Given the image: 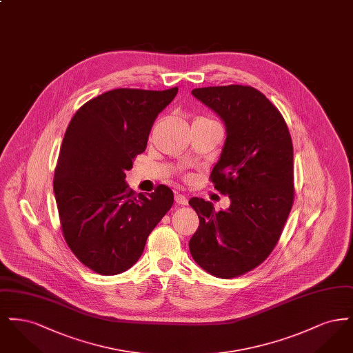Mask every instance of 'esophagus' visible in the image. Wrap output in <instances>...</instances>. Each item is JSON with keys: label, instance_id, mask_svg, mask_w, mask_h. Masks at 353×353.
<instances>
[{"label": "esophagus", "instance_id": "esophagus-1", "mask_svg": "<svg viewBox=\"0 0 353 353\" xmlns=\"http://www.w3.org/2000/svg\"><path fill=\"white\" fill-rule=\"evenodd\" d=\"M174 201L177 202L179 205H188V199L185 197L184 194H180V193H177L174 196Z\"/></svg>", "mask_w": 353, "mask_h": 353}]
</instances>
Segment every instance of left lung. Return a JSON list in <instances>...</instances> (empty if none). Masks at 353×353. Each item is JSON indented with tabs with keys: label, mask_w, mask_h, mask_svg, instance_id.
Segmentation results:
<instances>
[{
	"label": "left lung",
	"mask_w": 353,
	"mask_h": 353,
	"mask_svg": "<svg viewBox=\"0 0 353 353\" xmlns=\"http://www.w3.org/2000/svg\"><path fill=\"white\" fill-rule=\"evenodd\" d=\"M192 95L225 124L210 177L230 206L216 212L212 202L189 200L200 219L189 250L206 272L229 279L261 265L281 236L294 201L292 141L281 112L252 87H203Z\"/></svg>",
	"instance_id": "8db88e82"
}]
</instances>
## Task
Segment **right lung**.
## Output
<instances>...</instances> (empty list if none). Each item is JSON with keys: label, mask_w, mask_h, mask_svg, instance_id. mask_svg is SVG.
Returning <instances> with one entry per match:
<instances>
[{"label": "right lung", "mask_w": 353, "mask_h": 353, "mask_svg": "<svg viewBox=\"0 0 353 353\" xmlns=\"http://www.w3.org/2000/svg\"><path fill=\"white\" fill-rule=\"evenodd\" d=\"M177 91H107L84 103L68 124L54 174L55 201L68 248L101 275L132 268L173 205L165 185L136 194L125 172L145 151L154 119Z\"/></svg>", "instance_id": "obj_1"}]
</instances>
